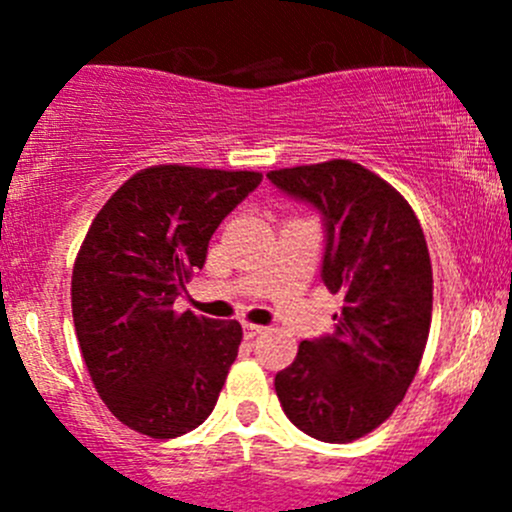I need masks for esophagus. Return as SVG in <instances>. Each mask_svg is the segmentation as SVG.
<instances>
[{"mask_svg": "<svg viewBox=\"0 0 512 512\" xmlns=\"http://www.w3.org/2000/svg\"><path fill=\"white\" fill-rule=\"evenodd\" d=\"M262 332H265V327H260V324H252V322L242 324V334H245V339H255L257 334Z\"/></svg>", "mask_w": 512, "mask_h": 512, "instance_id": "34e87169", "label": "esophagus"}]
</instances>
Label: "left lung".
Masks as SVG:
<instances>
[{"label": "left lung", "instance_id": "8db88e82", "mask_svg": "<svg viewBox=\"0 0 512 512\" xmlns=\"http://www.w3.org/2000/svg\"><path fill=\"white\" fill-rule=\"evenodd\" d=\"M322 215V282L342 294L332 334L299 344L275 376L289 421L307 436L349 443L394 414L409 391L433 307V275L411 205L352 160L267 173Z\"/></svg>", "mask_w": 512, "mask_h": 512}]
</instances>
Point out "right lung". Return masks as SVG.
Returning a JSON list of instances; mask_svg holds the SVG:
<instances>
[{
    "label": "right lung",
    "instance_id": "obj_1",
    "mask_svg": "<svg viewBox=\"0 0 512 512\" xmlns=\"http://www.w3.org/2000/svg\"><path fill=\"white\" fill-rule=\"evenodd\" d=\"M262 183L252 170L156 165L128 178L89 227L71 312L98 396L128 428L175 438L213 414L242 339L237 322L175 314L208 242Z\"/></svg>",
    "mask_w": 512,
    "mask_h": 512
}]
</instances>
